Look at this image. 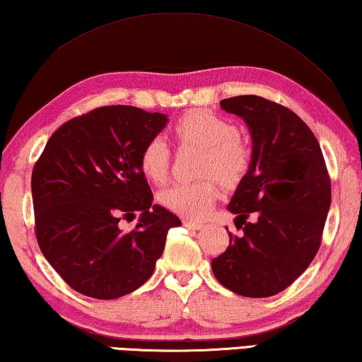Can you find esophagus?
I'll use <instances>...</instances> for the list:
<instances>
[{
	"mask_svg": "<svg viewBox=\"0 0 362 362\" xmlns=\"http://www.w3.org/2000/svg\"><path fill=\"white\" fill-rule=\"evenodd\" d=\"M185 226L189 227V229H194V230H199V229H202V227H204V224L195 223V221H185Z\"/></svg>",
	"mask_w": 362,
	"mask_h": 362,
	"instance_id": "1",
	"label": "esophagus"
}]
</instances>
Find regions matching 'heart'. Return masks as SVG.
<instances>
[{
	"label": "heart",
	"mask_w": 362,
	"mask_h": 362,
	"mask_svg": "<svg viewBox=\"0 0 362 362\" xmlns=\"http://www.w3.org/2000/svg\"><path fill=\"white\" fill-rule=\"evenodd\" d=\"M181 146L202 149L199 181L176 182L165 189L160 202L165 208L187 219H202L211 211L218 197V180L224 186H235L248 173L252 163V144L242 135L235 122L216 112L195 110L182 114L173 124ZM170 146L162 135L151 136L139 154V168L152 182L160 185L168 176Z\"/></svg>",
	"instance_id": "heart-1"
}]
</instances>
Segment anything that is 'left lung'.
Listing matches in <instances>:
<instances>
[{
    "instance_id": "left-lung-1",
    "label": "left lung",
    "mask_w": 362,
    "mask_h": 362,
    "mask_svg": "<svg viewBox=\"0 0 362 362\" xmlns=\"http://www.w3.org/2000/svg\"><path fill=\"white\" fill-rule=\"evenodd\" d=\"M221 107L245 119L255 152L229 204L242 233H230L211 269L232 293L270 297L291 286L318 252L331 177L318 139L286 106L238 95L221 100Z\"/></svg>"
}]
</instances>
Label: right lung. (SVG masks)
<instances>
[{
  "instance_id": "right-lung-1",
  "label": "right lung",
  "mask_w": 362,
  "mask_h": 362,
  "mask_svg": "<svg viewBox=\"0 0 362 362\" xmlns=\"http://www.w3.org/2000/svg\"><path fill=\"white\" fill-rule=\"evenodd\" d=\"M167 116L141 107L101 106L52 133L31 173L35 235L68 286L93 299H117L149 280L173 213L152 205L139 168L144 143ZM140 213L129 233L120 220Z\"/></svg>"
}]
</instances>
